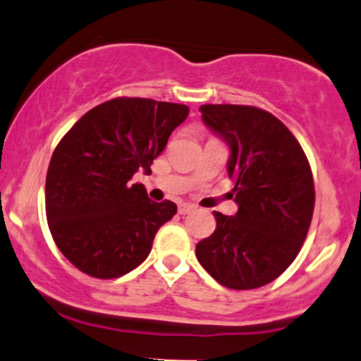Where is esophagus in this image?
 <instances>
[{
  "label": "esophagus",
  "mask_w": 361,
  "mask_h": 361,
  "mask_svg": "<svg viewBox=\"0 0 361 361\" xmlns=\"http://www.w3.org/2000/svg\"><path fill=\"white\" fill-rule=\"evenodd\" d=\"M195 204H190V202H181L180 206H178V212L180 214H190L192 211H195Z\"/></svg>",
  "instance_id": "esophagus-1"
}]
</instances>
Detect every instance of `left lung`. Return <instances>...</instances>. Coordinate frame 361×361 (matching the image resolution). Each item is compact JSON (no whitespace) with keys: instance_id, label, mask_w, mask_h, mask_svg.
<instances>
[{"instance_id":"1","label":"left lung","mask_w":361,"mask_h":361,"mask_svg":"<svg viewBox=\"0 0 361 361\" xmlns=\"http://www.w3.org/2000/svg\"><path fill=\"white\" fill-rule=\"evenodd\" d=\"M199 111L230 147L226 171L238 211L214 212L216 230L197 244V259L228 289H257L289 268L308 235L314 207L310 162L270 112L211 104Z\"/></svg>"}]
</instances>
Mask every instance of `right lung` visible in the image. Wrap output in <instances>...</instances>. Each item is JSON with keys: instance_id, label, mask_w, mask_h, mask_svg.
I'll return each instance as SVG.
<instances>
[{"instance_id": "obj_1", "label": "right lung", "mask_w": 361, "mask_h": 361, "mask_svg": "<svg viewBox=\"0 0 361 361\" xmlns=\"http://www.w3.org/2000/svg\"><path fill=\"white\" fill-rule=\"evenodd\" d=\"M187 116L181 104L114 98L60 140L47 174V219L56 247L78 270L117 279L147 259L155 233L178 207L150 200L131 178L149 173Z\"/></svg>"}]
</instances>
